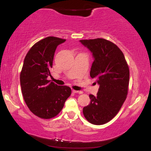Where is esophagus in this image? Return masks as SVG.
Instances as JSON below:
<instances>
[{"instance_id": "1", "label": "esophagus", "mask_w": 151, "mask_h": 151, "mask_svg": "<svg viewBox=\"0 0 151 151\" xmlns=\"http://www.w3.org/2000/svg\"><path fill=\"white\" fill-rule=\"evenodd\" d=\"M73 92L74 93H78V94H81V93H82V91H80L73 90Z\"/></svg>"}]
</instances>
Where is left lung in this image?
I'll return each instance as SVG.
<instances>
[{
  "instance_id": "obj_1",
  "label": "left lung",
  "mask_w": 151,
  "mask_h": 151,
  "mask_svg": "<svg viewBox=\"0 0 151 151\" xmlns=\"http://www.w3.org/2000/svg\"><path fill=\"white\" fill-rule=\"evenodd\" d=\"M91 51L94 61L90 76L100 84L96 96L90 94V104L83 108L86 120L102 125L111 120L127 98L129 68L120 49L104 38L80 40Z\"/></svg>"
}]
</instances>
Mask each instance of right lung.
I'll return each mask as SVG.
<instances>
[{"label":"right lung","instance_id":"1","mask_svg":"<svg viewBox=\"0 0 151 151\" xmlns=\"http://www.w3.org/2000/svg\"><path fill=\"white\" fill-rule=\"evenodd\" d=\"M65 40L47 37L33 45L24 58L20 76L22 93L29 110L42 119L56 116L71 94L69 86H58L47 80L55 49Z\"/></svg>","mask_w":151,"mask_h":151}]
</instances>
